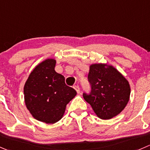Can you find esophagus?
Masks as SVG:
<instances>
[{"label": "esophagus", "instance_id": "esophagus-1", "mask_svg": "<svg viewBox=\"0 0 150 150\" xmlns=\"http://www.w3.org/2000/svg\"><path fill=\"white\" fill-rule=\"evenodd\" d=\"M74 88H75V89L76 90L77 92L79 94V93H80V87L78 86H74Z\"/></svg>", "mask_w": 150, "mask_h": 150}]
</instances>
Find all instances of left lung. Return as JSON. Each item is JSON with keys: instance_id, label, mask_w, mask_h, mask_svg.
<instances>
[{"instance_id": "1", "label": "left lung", "mask_w": 150, "mask_h": 150, "mask_svg": "<svg viewBox=\"0 0 150 150\" xmlns=\"http://www.w3.org/2000/svg\"><path fill=\"white\" fill-rule=\"evenodd\" d=\"M89 94L83 98L102 120H110L120 114L130 99V86L125 78L111 65L93 64L89 67Z\"/></svg>"}]
</instances>
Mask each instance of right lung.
I'll return each instance as SVG.
<instances>
[{
	"label": "right lung",
	"instance_id": "add662e5",
	"mask_svg": "<svg viewBox=\"0 0 150 150\" xmlns=\"http://www.w3.org/2000/svg\"><path fill=\"white\" fill-rule=\"evenodd\" d=\"M56 61L47 59L39 64L24 86L26 108L38 121L54 124L63 117L66 106L77 94L65 84L64 77L55 71Z\"/></svg>",
	"mask_w": 150,
	"mask_h": 150
}]
</instances>
